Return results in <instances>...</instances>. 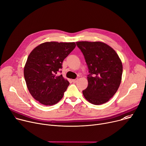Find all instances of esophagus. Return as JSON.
<instances>
[{"instance_id": "obj_1", "label": "esophagus", "mask_w": 146, "mask_h": 146, "mask_svg": "<svg viewBox=\"0 0 146 146\" xmlns=\"http://www.w3.org/2000/svg\"><path fill=\"white\" fill-rule=\"evenodd\" d=\"M78 78H76V79L73 80H72V82H73L74 83H76V82H78Z\"/></svg>"}]
</instances>
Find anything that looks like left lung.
Returning <instances> with one entry per match:
<instances>
[{
	"instance_id": "1",
	"label": "left lung",
	"mask_w": 146,
	"mask_h": 146,
	"mask_svg": "<svg viewBox=\"0 0 146 146\" xmlns=\"http://www.w3.org/2000/svg\"><path fill=\"white\" fill-rule=\"evenodd\" d=\"M76 45L82 51L88 65V87L82 91L90 103L104 104L113 97L120 86L123 72L121 61L116 51L106 44L79 41Z\"/></svg>"
}]
</instances>
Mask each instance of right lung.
<instances>
[{
    "instance_id": "1",
    "label": "right lung",
    "mask_w": 146,
    "mask_h": 146,
    "mask_svg": "<svg viewBox=\"0 0 146 146\" xmlns=\"http://www.w3.org/2000/svg\"><path fill=\"white\" fill-rule=\"evenodd\" d=\"M75 46L74 42H46L29 54L24 68L25 79L30 94L40 104L51 106L62 98L70 83L62 75L55 74Z\"/></svg>"
}]
</instances>
